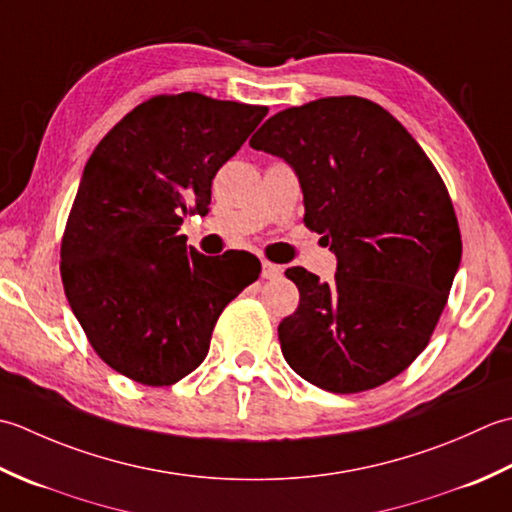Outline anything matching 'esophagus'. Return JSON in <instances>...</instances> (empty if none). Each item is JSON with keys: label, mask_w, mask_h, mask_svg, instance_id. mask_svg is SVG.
Masks as SVG:
<instances>
[{"label": "esophagus", "mask_w": 512, "mask_h": 512, "mask_svg": "<svg viewBox=\"0 0 512 512\" xmlns=\"http://www.w3.org/2000/svg\"><path fill=\"white\" fill-rule=\"evenodd\" d=\"M280 271H283V267H280V265H274V263H269V260H263V278H267V280L278 278Z\"/></svg>", "instance_id": "obj_1"}]
</instances>
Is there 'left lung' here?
<instances>
[{"mask_svg": "<svg viewBox=\"0 0 512 512\" xmlns=\"http://www.w3.org/2000/svg\"><path fill=\"white\" fill-rule=\"evenodd\" d=\"M296 170L302 223L338 258L331 283L289 267L298 309L278 325L300 378L360 393L400 375L429 344L462 258L440 172L404 125L362 97L287 108L252 141Z\"/></svg>", "mask_w": 512, "mask_h": 512, "instance_id": "8db88e82", "label": "left lung"}]
</instances>
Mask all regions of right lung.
Listing matches in <instances>:
<instances>
[{"instance_id": "add662e5", "label": "right lung", "mask_w": 512, "mask_h": 512, "mask_svg": "<svg viewBox=\"0 0 512 512\" xmlns=\"http://www.w3.org/2000/svg\"><path fill=\"white\" fill-rule=\"evenodd\" d=\"M269 108L201 92L139 103L83 168L61 236V283L97 356L170 387L210 351L218 316L260 274L252 254L203 256L179 234Z\"/></svg>"}]
</instances>
